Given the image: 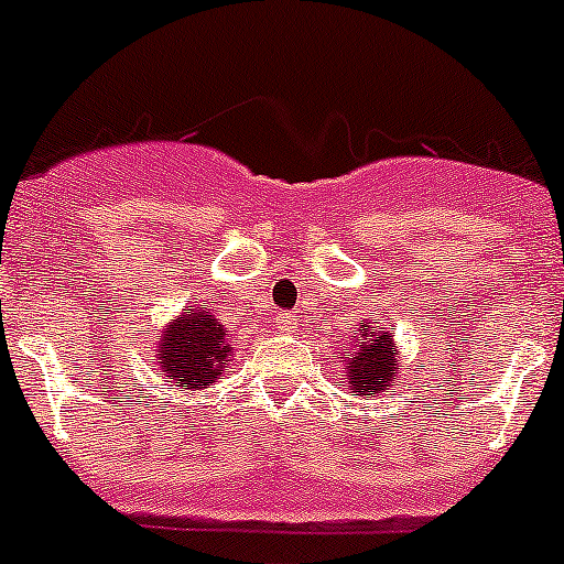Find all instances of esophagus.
<instances>
[{
  "instance_id": "obj_1",
  "label": "esophagus",
  "mask_w": 564,
  "mask_h": 564,
  "mask_svg": "<svg viewBox=\"0 0 564 564\" xmlns=\"http://www.w3.org/2000/svg\"><path fill=\"white\" fill-rule=\"evenodd\" d=\"M275 325L281 327V330H292V327L297 325V322H294L292 314H283V311H278V314H275Z\"/></svg>"
}]
</instances>
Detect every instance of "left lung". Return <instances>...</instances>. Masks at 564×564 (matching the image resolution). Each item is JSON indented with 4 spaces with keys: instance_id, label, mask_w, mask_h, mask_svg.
Segmentation results:
<instances>
[{
    "instance_id": "1",
    "label": "left lung",
    "mask_w": 564,
    "mask_h": 564,
    "mask_svg": "<svg viewBox=\"0 0 564 564\" xmlns=\"http://www.w3.org/2000/svg\"><path fill=\"white\" fill-rule=\"evenodd\" d=\"M360 327L364 330L355 338V352H349L347 369H344V380L349 382V393L352 397L386 391L399 375L397 349H393L391 333H371L369 322H360Z\"/></svg>"
}]
</instances>
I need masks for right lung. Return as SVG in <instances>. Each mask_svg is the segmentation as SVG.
<instances>
[{
  "instance_id": "add662e5",
  "label": "right lung",
  "mask_w": 564,
  "mask_h": 564,
  "mask_svg": "<svg viewBox=\"0 0 564 564\" xmlns=\"http://www.w3.org/2000/svg\"><path fill=\"white\" fill-rule=\"evenodd\" d=\"M156 364L167 380H178L184 388H206L220 380L231 355L228 330L212 316L209 308L187 305L171 325L162 330Z\"/></svg>"
}]
</instances>
